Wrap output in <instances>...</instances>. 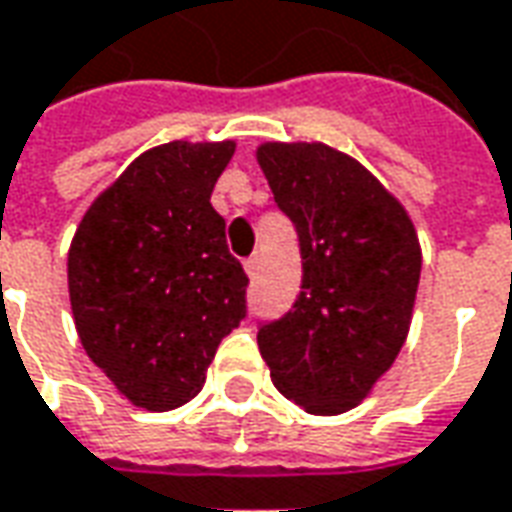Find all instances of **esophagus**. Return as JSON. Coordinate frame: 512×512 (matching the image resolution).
Masks as SVG:
<instances>
[{"label":"esophagus","instance_id":"obj_1","mask_svg":"<svg viewBox=\"0 0 512 512\" xmlns=\"http://www.w3.org/2000/svg\"><path fill=\"white\" fill-rule=\"evenodd\" d=\"M244 268H246V274H249V277H257V274H260V255L246 257Z\"/></svg>","mask_w":512,"mask_h":512}]
</instances>
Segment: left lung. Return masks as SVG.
<instances>
[{"label":"left lung","mask_w":512,"mask_h":512,"mask_svg":"<svg viewBox=\"0 0 512 512\" xmlns=\"http://www.w3.org/2000/svg\"><path fill=\"white\" fill-rule=\"evenodd\" d=\"M257 163L302 255V291L257 327V346L282 396L335 416L405 343L421 274L416 230L371 171L330 146L266 144Z\"/></svg>","instance_id":"8db88e82"}]
</instances>
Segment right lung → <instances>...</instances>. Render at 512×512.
<instances>
[{"label":"right lung","mask_w":512,"mask_h":512,"mask_svg":"<svg viewBox=\"0 0 512 512\" xmlns=\"http://www.w3.org/2000/svg\"><path fill=\"white\" fill-rule=\"evenodd\" d=\"M235 144L149 149L82 216L69 252L74 324L132 405L174 410L246 318V277L210 205Z\"/></svg>","instance_id":"add662e5"}]
</instances>
